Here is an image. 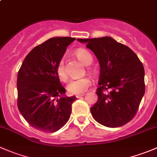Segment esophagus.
Masks as SVG:
<instances>
[{
	"mask_svg": "<svg viewBox=\"0 0 157 157\" xmlns=\"http://www.w3.org/2000/svg\"><path fill=\"white\" fill-rule=\"evenodd\" d=\"M85 94H80V95H77V96H76V97L77 98V99H79V98H80V97H82V96H84Z\"/></svg>",
	"mask_w": 157,
	"mask_h": 157,
	"instance_id": "34e87169",
	"label": "esophagus"
}]
</instances>
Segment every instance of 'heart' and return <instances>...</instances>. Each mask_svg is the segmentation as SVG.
Here are the masks:
<instances>
[{"instance_id": "1", "label": "heart", "mask_w": 157, "mask_h": 157, "mask_svg": "<svg viewBox=\"0 0 157 157\" xmlns=\"http://www.w3.org/2000/svg\"><path fill=\"white\" fill-rule=\"evenodd\" d=\"M75 56L82 64L86 66L90 65L93 62V57H92L91 54L85 49H78L76 51ZM56 74L58 79L61 81H65L67 80V74H66L63 60L60 61L57 65ZM91 83V80L87 77L77 79V80H72L67 84V90L71 95L83 94L86 91Z\"/></svg>"}]
</instances>
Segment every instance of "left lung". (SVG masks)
Returning <instances> with one entry per match:
<instances>
[{"instance_id":"1","label":"left lung","mask_w":157,"mask_h":157,"mask_svg":"<svg viewBox=\"0 0 157 157\" xmlns=\"http://www.w3.org/2000/svg\"><path fill=\"white\" fill-rule=\"evenodd\" d=\"M77 40L86 43L100 65L98 100L90 108L93 118L109 128L124 125L135 116L144 94L141 61L129 47L108 36Z\"/></svg>"}]
</instances>
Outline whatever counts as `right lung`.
<instances>
[{
    "label": "right lung",
    "mask_w": 157,
    "mask_h": 157,
    "mask_svg": "<svg viewBox=\"0 0 157 157\" xmlns=\"http://www.w3.org/2000/svg\"><path fill=\"white\" fill-rule=\"evenodd\" d=\"M75 40L55 37L35 47L17 75V106L30 126L46 133L61 129L71 116L75 96L65 97L56 74L67 47Z\"/></svg>",
    "instance_id": "right-lung-1"
}]
</instances>
